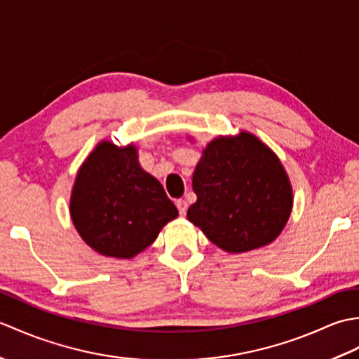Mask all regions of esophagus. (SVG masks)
<instances>
[{
    "label": "esophagus",
    "instance_id": "1",
    "mask_svg": "<svg viewBox=\"0 0 359 359\" xmlns=\"http://www.w3.org/2000/svg\"><path fill=\"white\" fill-rule=\"evenodd\" d=\"M175 207H177L180 215L184 216L185 212H187V210H188V203H187V201H184V199H179L177 202H175Z\"/></svg>",
    "mask_w": 359,
    "mask_h": 359
}]
</instances>
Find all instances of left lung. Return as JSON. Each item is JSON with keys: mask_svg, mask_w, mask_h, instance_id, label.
I'll use <instances>...</instances> for the list:
<instances>
[{"mask_svg": "<svg viewBox=\"0 0 359 359\" xmlns=\"http://www.w3.org/2000/svg\"><path fill=\"white\" fill-rule=\"evenodd\" d=\"M189 222L226 253L269 245L284 230L293 188L279 157L255 134L219 135L205 147L193 174Z\"/></svg>", "mask_w": 359, "mask_h": 359, "instance_id": "left-lung-1", "label": "left lung"}]
</instances>
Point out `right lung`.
Masks as SVG:
<instances>
[{
	"mask_svg": "<svg viewBox=\"0 0 359 359\" xmlns=\"http://www.w3.org/2000/svg\"><path fill=\"white\" fill-rule=\"evenodd\" d=\"M69 212L75 230L98 255L133 259L179 216L162 184L143 170L134 143H97L75 177Z\"/></svg>",
	"mask_w": 359,
	"mask_h": 359,
	"instance_id": "add662e5",
	"label": "right lung"
}]
</instances>
